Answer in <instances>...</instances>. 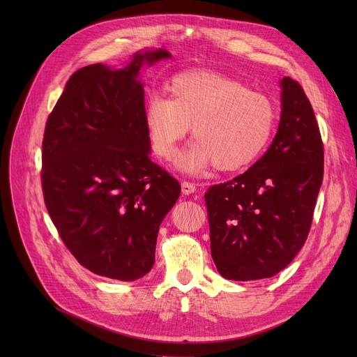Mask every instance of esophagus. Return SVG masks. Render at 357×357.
Segmentation results:
<instances>
[{"label":"esophagus","mask_w":357,"mask_h":357,"mask_svg":"<svg viewBox=\"0 0 357 357\" xmlns=\"http://www.w3.org/2000/svg\"><path fill=\"white\" fill-rule=\"evenodd\" d=\"M181 190H182V194L190 195V194H192V192L197 191V186H195V183H192V182L183 181V182L181 183Z\"/></svg>","instance_id":"esophagus-1"}]
</instances>
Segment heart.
Wrapping results in <instances>:
<instances>
[{
  "mask_svg": "<svg viewBox=\"0 0 357 357\" xmlns=\"http://www.w3.org/2000/svg\"><path fill=\"white\" fill-rule=\"evenodd\" d=\"M169 97H150L143 119L152 152L171 159L192 124L195 142L178 159L183 171L214 163L222 172L250 166L265 152L276 126L272 100L236 78L213 70L181 72L166 85Z\"/></svg>",
  "mask_w": 357,
  "mask_h": 357,
  "instance_id": "obj_1",
  "label": "heart"
}]
</instances>
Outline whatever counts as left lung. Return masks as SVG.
Masks as SVG:
<instances>
[{
    "label": "left lung",
    "instance_id": "left-lung-1",
    "mask_svg": "<svg viewBox=\"0 0 357 357\" xmlns=\"http://www.w3.org/2000/svg\"><path fill=\"white\" fill-rule=\"evenodd\" d=\"M278 133L245 174L205 192L211 256L221 276L271 278L308 237L324 175V146L303 86L285 77Z\"/></svg>",
    "mask_w": 357,
    "mask_h": 357
}]
</instances>
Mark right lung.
<instances>
[{
	"mask_svg": "<svg viewBox=\"0 0 357 357\" xmlns=\"http://www.w3.org/2000/svg\"><path fill=\"white\" fill-rule=\"evenodd\" d=\"M166 49L137 53L124 69L96 63L68 79L49 114L42 144L46 208L63 245L100 276L135 280L155 265L162 220L179 182L149 158L143 119V62Z\"/></svg>",
	"mask_w": 357,
	"mask_h": 357,
	"instance_id": "right-lung-1",
	"label": "right lung"
}]
</instances>
